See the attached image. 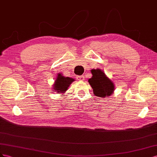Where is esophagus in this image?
Segmentation results:
<instances>
[{
	"mask_svg": "<svg viewBox=\"0 0 157 157\" xmlns=\"http://www.w3.org/2000/svg\"><path fill=\"white\" fill-rule=\"evenodd\" d=\"M77 79L79 81H83L85 79V75H78L77 76Z\"/></svg>",
	"mask_w": 157,
	"mask_h": 157,
	"instance_id": "obj_1",
	"label": "esophagus"
}]
</instances>
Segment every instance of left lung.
I'll return each mask as SVG.
<instances>
[{
  "mask_svg": "<svg viewBox=\"0 0 157 157\" xmlns=\"http://www.w3.org/2000/svg\"><path fill=\"white\" fill-rule=\"evenodd\" d=\"M92 77L89 79L88 82L91 86L94 95L99 97H108L114 91V82L107 77L103 70L100 68L92 69Z\"/></svg>",
  "mask_w": 157,
  "mask_h": 157,
  "instance_id": "left-lung-1",
  "label": "left lung"
}]
</instances>
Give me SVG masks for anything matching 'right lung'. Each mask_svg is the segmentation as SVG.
<instances>
[{
  "mask_svg": "<svg viewBox=\"0 0 157 157\" xmlns=\"http://www.w3.org/2000/svg\"><path fill=\"white\" fill-rule=\"evenodd\" d=\"M74 81V79L69 77H65L62 75V74L59 73L57 74L55 83L52 86V90L56 92V93L64 95V93L68 90L71 83Z\"/></svg>",
  "mask_w": 157,
  "mask_h": 157,
  "instance_id": "1",
  "label": "right lung"
}]
</instances>
